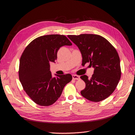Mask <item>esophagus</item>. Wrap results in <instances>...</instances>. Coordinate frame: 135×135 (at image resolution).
<instances>
[{
  "label": "esophagus",
  "instance_id": "1",
  "mask_svg": "<svg viewBox=\"0 0 135 135\" xmlns=\"http://www.w3.org/2000/svg\"><path fill=\"white\" fill-rule=\"evenodd\" d=\"M73 78L74 79V80H78L80 79V77L78 75H73Z\"/></svg>",
  "mask_w": 135,
  "mask_h": 135
}]
</instances>
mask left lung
Wrapping results in <instances>:
<instances>
[{"label":"left lung","instance_id":"8db88e82","mask_svg":"<svg viewBox=\"0 0 135 135\" xmlns=\"http://www.w3.org/2000/svg\"><path fill=\"white\" fill-rule=\"evenodd\" d=\"M68 37L80 50L82 64L90 62L94 68L90 78L86 75L81 76L85 83L81 95L93 102L107 98L114 91L121 77L120 58L115 49L99 35L84 34Z\"/></svg>","mask_w":135,"mask_h":135}]
</instances>
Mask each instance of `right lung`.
I'll return each mask as SVG.
<instances>
[{
  "label": "right lung",
  "instance_id": "right-lung-1",
  "mask_svg": "<svg viewBox=\"0 0 135 135\" xmlns=\"http://www.w3.org/2000/svg\"><path fill=\"white\" fill-rule=\"evenodd\" d=\"M71 46L66 36L52 34L38 37L24 50L20 61L19 79L24 90L36 104L49 106L60 97L65 85L72 80L70 74L52 77L50 62H55L63 46Z\"/></svg>",
  "mask_w": 135,
  "mask_h": 135
}]
</instances>
